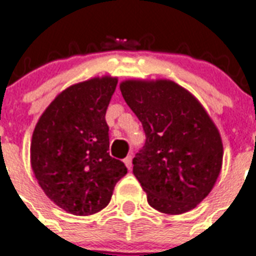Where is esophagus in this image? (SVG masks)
<instances>
[{"label":"esophagus","mask_w":256,"mask_h":256,"mask_svg":"<svg viewBox=\"0 0 256 256\" xmlns=\"http://www.w3.org/2000/svg\"><path fill=\"white\" fill-rule=\"evenodd\" d=\"M132 156H126V158H124V164H126V168H128V170L132 168Z\"/></svg>","instance_id":"esophagus-1"}]
</instances>
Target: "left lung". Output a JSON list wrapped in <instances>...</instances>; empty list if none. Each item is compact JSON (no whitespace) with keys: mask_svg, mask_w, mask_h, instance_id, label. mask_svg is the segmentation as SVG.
Masks as SVG:
<instances>
[{"mask_svg":"<svg viewBox=\"0 0 256 256\" xmlns=\"http://www.w3.org/2000/svg\"><path fill=\"white\" fill-rule=\"evenodd\" d=\"M120 88L146 134L132 174L148 204L170 215L192 210L210 194L222 168V138L211 116L170 80H126Z\"/></svg>","mask_w":256,"mask_h":256,"instance_id":"obj_1","label":"left lung"}]
</instances>
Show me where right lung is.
Listing matches in <instances>:
<instances>
[{"mask_svg": "<svg viewBox=\"0 0 256 256\" xmlns=\"http://www.w3.org/2000/svg\"><path fill=\"white\" fill-rule=\"evenodd\" d=\"M116 77L78 82L58 94L40 116L30 144L34 176L48 198L73 215L108 206L124 162L112 158L104 116Z\"/></svg>", "mask_w": 256, "mask_h": 256, "instance_id": "obj_1", "label": "right lung"}]
</instances>
